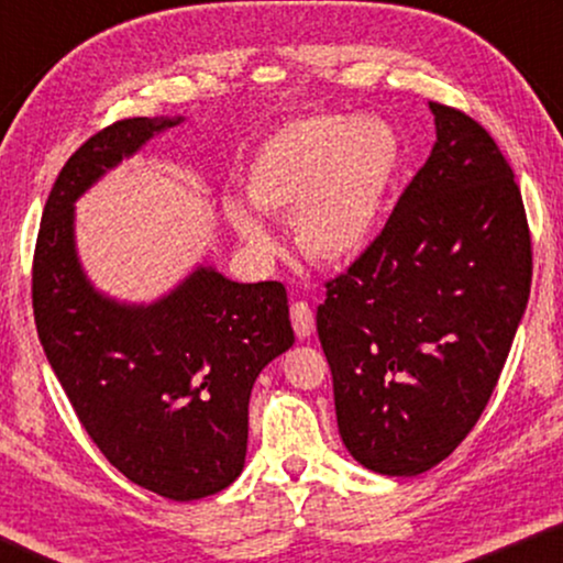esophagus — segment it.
<instances>
[{
	"label": "esophagus",
	"instance_id": "obj_1",
	"mask_svg": "<svg viewBox=\"0 0 563 563\" xmlns=\"http://www.w3.org/2000/svg\"><path fill=\"white\" fill-rule=\"evenodd\" d=\"M291 325H295L297 338H310L314 330V314L307 302L291 305Z\"/></svg>",
	"mask_w": 563,
	"mask_h": 563
}]
</instances>
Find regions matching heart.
I'll list each match as a JSON object with an SVG mask.
<instances>
[{
    "mask_svg": "<svg viewBox=\"0 0 563 563\" xmlns=\"http://www.w3.org/2000/svg\"><path fill=\"white\" fill-rule=\"evenodd\" d=\"M402 161V141L387 120L310 114L258 145L245 189L261 212L291 214L307 258L335 266L361 256L379 233ZM228 218L251 249H274L264 220L249 207L230 202Z\"/></svg>",
    "mask_w": 563,
    "mask_h": 563,
    "instance_id": "1",
    "label": "heart"
}]
</instances>
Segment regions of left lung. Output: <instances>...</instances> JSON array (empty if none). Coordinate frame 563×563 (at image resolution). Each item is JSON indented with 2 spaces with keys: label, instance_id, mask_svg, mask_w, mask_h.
I'll use <instances>...</instances> for the list:
<instances>
[{
  "label": "left lung",
  "instance_id": "obj_1",
  "mask_svg": "<svg viewBox=\"0 0 563 563\" xmlns=\"http://www.w3.org/2000/svg\"><path fill=\"white\" fill-rule=\"evenodd\" d=\"M430 112L438 141L426 166L318 307L338 430L358 464L387 476L428 472L476 426L533 276L503 151L466 112Z\"/></svg>",
  "mask_w": 563,
  "mask_h": 563
}]
</instances>
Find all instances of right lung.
Wrapping results in <instances>:
<instances>
[{
    "instance_id": "obj_1",
    "label": "right lung",
    "mask_w": 563,
    "mask_h": 563,
    "mask_svg": "<svg viewBox=\"0 0 563 563\" xmlns=\"http://www.w3.org/2000/svg\"><path fill=\"white\" fill-rule=\"evenodd\" d=\"M181 120H118L66 161L37 230L33 312L48 364L104 459L137 487L189 503L243 472L253 382L295 343L287 289L199 266L158 302L125 305L91 287L74 241L76 199Z\"/></svg>"
}]
</instances>
